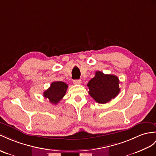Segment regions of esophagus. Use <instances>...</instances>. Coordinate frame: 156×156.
<instances>
[{"mask_svg":"<svg viewBox=\"0 0 156 156\" xmlns=\"http://www.w3.org/2000/svg\"><path fill=\"white\" fill-rule=\"evenodd\" d=\"M73 83L75 85H80L81 84V79H75L73 81Z\"/></svg>","mask_w":156,"mask_h":156,"instance_id":"esophagus-1","label":"esophagus"}]
</instances>
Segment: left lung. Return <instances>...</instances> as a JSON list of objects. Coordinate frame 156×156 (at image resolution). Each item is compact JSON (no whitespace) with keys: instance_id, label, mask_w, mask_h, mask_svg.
Returning a JSON list of instances; mask_svg holds the SVG:
<instances>
[{"instance_id":"left-lung-1","label":"left lung","mask_w":156,"mask_h":156,"mask_svg":"<svg viewBox=\"0 0 156 156\" xmlns=\"http://www.w3.org/2000/svg\"><path fill=\"white\" fill-rule=\"evenodd\" d=\"M119 83L116 75L105 74L97 71L87 84L89 93L98 103L105 104L119 94L120 90Z\"/></svg>"}]
</instances>
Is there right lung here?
<instances>
[{
	"mask_svg": "<svg viewBox=\"0 0 156 156\" xmlns=\"http://www.w3.org/2000/svg\"><path fill=\"white\" fill-rule=\"evenodd\" d=\"M67 87L68 85L63 81L53 82L44 92V97L48 98L51 103L57 105L65 96Z\"/></svg>",
	"mask_w": 156,
	"mask_h": 156,
	"instance_id": "1",
	"label": "right lung"
}]
</instances>
